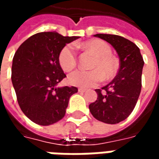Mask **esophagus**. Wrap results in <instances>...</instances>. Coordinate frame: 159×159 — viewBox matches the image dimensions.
Returning <instances> with one entry per match:
<instances>
[{
	"label": "esophagus",
	"mask_w": 159,
	"mask_h": 159,
	"mask_svg": "<svg viewBox=\"0 0 159 159\" xmlns=\"http://www.w3.org/2000/svg\"><path fill=\"white\" fill-rule=\"evenodd\" d=\"M85 91H86V90L84 89H82V88L78 89V92H79V93H84Z\"/></svg>",
	"instance_id": "obj_1"
}]
</instances>
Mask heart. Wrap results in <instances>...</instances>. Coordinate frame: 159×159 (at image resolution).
Masks as SVG:
<instances>
[{"label": "heart", "mask_w": 159, "mask_h": 159, "mask_svg": "<svg viewBox=\"0 0 159 159\" xmlns=\"http://www.w3.org/2000/svg\"><path fill=\"white\" fill-rule=\"evenodd\" d=\"M81 47L93 54L95 59L90 66L91 70H77L68 76L70 85L81 88H89L96 85L102 80L112 79L119 68L117 59L111 55L110 45L105 41L94 39L82 43ZM59 63L65 71L74 69L77 64L75 48L71 44L65 46L59 55Z\"/></svg>", "instance_id": "obj_1"}]
</instances>
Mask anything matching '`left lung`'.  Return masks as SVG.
<instances>
[{
	"instance_id": "1",
	"label": "left lung",
	"mask_w": 159,
	"mask_h": 159,
	"mask_svg": "<svg viewBox=\"0 0 159 159\" xmlns=\"http://www.w3.org/2000/svg\"><path fill=\"white\" fill-rule=\"evenodd\" d=\"M93 36L105 40L118 54L119 70L114 79L101 89H95L98 98L89 105L93 117L108 124L125 120L133 111L141 90V75L144 60L140 48L123 36L96 34Z\"/></svg>"
}]
</instances>
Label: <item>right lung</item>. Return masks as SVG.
Instances as JSON below:
<instances>
[{"label": "right lung", "mask_w": 159, "mask_h": 159, "mask_svg": "<svg viewBox=\"0 0 159 159\" xmlns=\"http://www.w3.org/2000/svg\"><path fill=\"white\" fill-rule=\"evenodd\" d=\"M79 36L40 32L23 42L12 59V83L26 117L42 126L62 119L76 87H57L66 75L59 63L60 51Z\"/></svg>", "instance_id": "add662e5"}]
</instances>
